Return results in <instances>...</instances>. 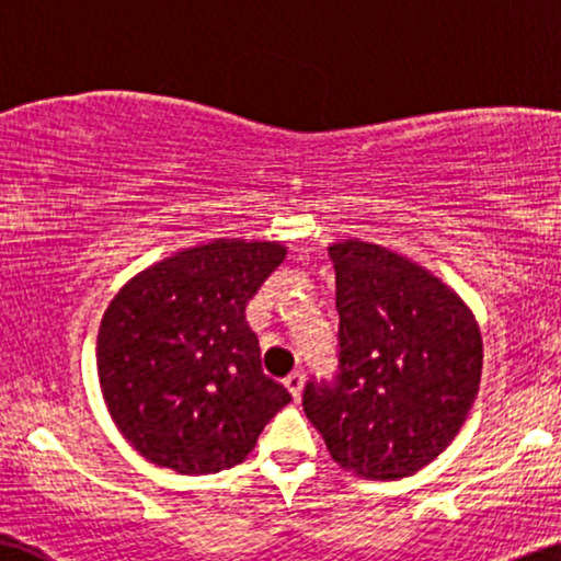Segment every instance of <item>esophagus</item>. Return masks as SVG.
<instances>
[{"label":"esophagus","instance_id":"obj_1","mask_svg":"<svg viewBox=\"0 0 561 561\" xmlns=\"http://www.w3.org/2000/svg\"><path fill=\"white\" fill-rule=\"evenodd\" d=\"M302 382H305V375L302 370H291L287 378H284V386L291 392V398H299V392H302Z\"/></svg>","mask_w":561,"mask_h":561}]
</instances>
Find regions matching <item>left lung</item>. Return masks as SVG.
<instances>
[{"label":"left lung","mask_w":561,"mask_h":561,"mask_svg":"<svg viewBox=\"0 0 561 561\" xmlns=\"http://www.w3.org/2000/svg\"><path fill=\"white\" fill-rule=\"evenodd\" d=\"M337 279V373L312 378L302 405L334 463L396 481L448 448L481 382L471 309L438 277L386 247H330Z\"/></svg>","instance_id":"obj_1"}]
</instances>
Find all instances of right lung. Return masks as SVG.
Here are the masks:
<instances>
[{"mask_svg":"<svg viewBox=\"0 0 561 561\" xmlns=\"http://www.w3.org/2000/svg\"><path fill=\"white\" fill-rule=\"evenodd\" d=\"M277 241L216 239L148 266L98 332L115 425L150 463L219 473L244 461L291 396L262 370L247 305L282 264Z\"/></svg>","mask_w":561,"mask_h":561,"instance_id":"add662e5","label":"right lung"}]
</instances>
